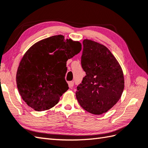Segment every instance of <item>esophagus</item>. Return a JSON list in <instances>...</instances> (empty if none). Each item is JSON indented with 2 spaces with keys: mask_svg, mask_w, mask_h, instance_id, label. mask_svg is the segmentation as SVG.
<instances>
[{
  "mask_svg": "<svg viewBox=\"0 0 148 148\" xmlns=\"http://www.w3.org/2000/svg\"><path fill=\"white\" fill-rule=\"evenodd\" d=\"M68 84H69V88H72L73 87V86H74V82H69V83H68Z\"/></svg>",
  "mask_w": 148,
  "mask_h": 148,
  "instance_id": "obj_1",
  "label": "esophagus"
}]
</instances>
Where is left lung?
<instances>
[{"instance_id": "8db88e82", "label": "left lung", "mask_w": 148, "mask_h": 148, "mask_svg": "<svg viewBox=\"0 0 148 148\" xmlns=\"http://www.w3.org/2000/svg\"><path fill=\"white\" fill-rule=\"evenodd\" d=\"M83 45L81 63L86 76L77 86L76 96L86 112L101 115L120 99L124 88L123 72L105 45L88 39L83 40Z\"/></svg>"}]
</instances>
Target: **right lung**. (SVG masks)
<instances>
[{
  "mask_svg": "<svg viewBox=\"0 0 148 148\" xmlns=\"http://www.w3.org/2000/svg\"><path fill=\"white\" fill-rule=\"evenodd\" d=\"M82 50V44L63 35L43 39L31 46L16 72L17 88L22 99L36 111L53 108L69 89L65 79L66 61Z\"/></svg>",
  "mask_w": 148,
  "mask_h": 148,
  "instance_id": "obj_1",
  "label": "right lung"
}]
</instances>
